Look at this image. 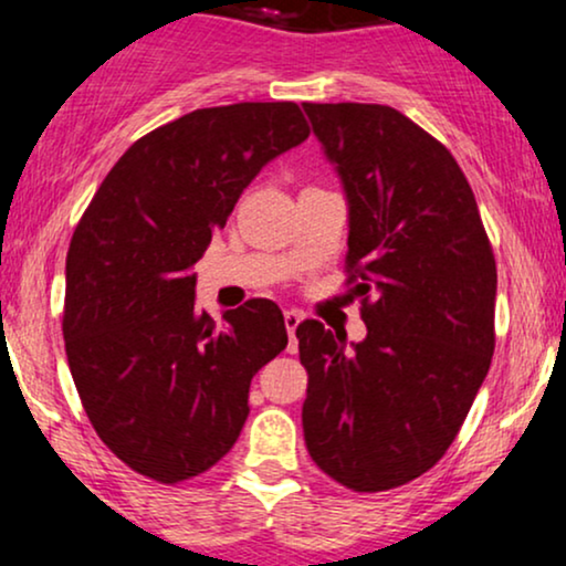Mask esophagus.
Returning <instances> with one entry per match:
<instances>
[{
	"instance_id": "1",
	"label": "esophagus",
	"mask_w": 566,
	"mask_h": 566,
	"mask_svg": "<svg viewBox=\"0 0 566 566\" xmlns=\"http://www.w3.org/2000/svg\"><path fill=\"white\" fill-rule=\"evenodd\" d=\"M303 322V314L301 311H284V327H287V335H290V350L292 354H295L297 350V340H295V329H297V324Z\"/></svg>"
}]
</instances>
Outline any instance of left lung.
Listing matches in <instances>:
<instances>
[{
    "label": "left lung",
    "mask_w": 566,
    "mask_h": 566,
    "mask_svg": "<svg viewBox=\"0 0 566 566\" xmlns=\"http://www.w3.org/2000/svg\"><path fill=\"white\" fill-rule=\"evenodd\" d=\"M348 197L354 350L297 324L311 460L354 492H386L444 458L495 354L497 269L476 199L444 143L380 103H303Z\"/></svg>",
    "instance_id": "1"
}]
</instances>
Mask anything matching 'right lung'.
Segmentation results:
<instances>
[{
    "label": "right lung",
    "mask_w": 566,
    "mask_h": 566,
    "mask_svg": "<svg viewBox=\"0 0 566 566\" xmlns=\"http://www.w3.org/2000/svg\"><path fill=\"white\" fill-rule=\"evenodd\" d=\"M297 103H233L167 122L122 154L71 237L63 340L103 444L140 476L180 484L239 439L252 375L287 346L274 301L223 324L193 308V263L239 193L308 138Z\"/></svg>",
    "instance_id": "right-lung-1"
}]
</instances>
